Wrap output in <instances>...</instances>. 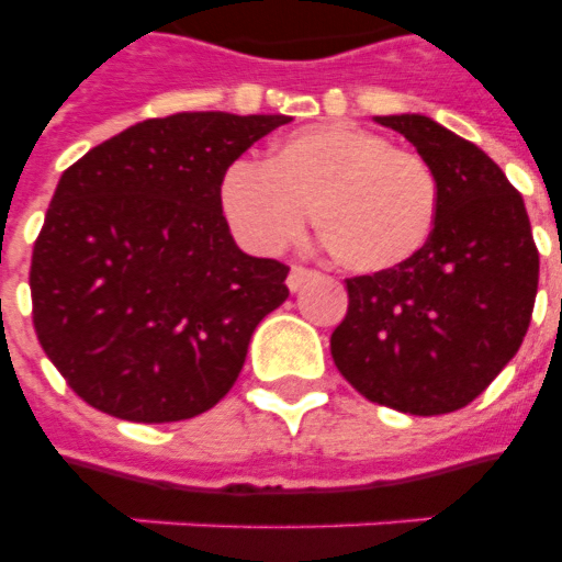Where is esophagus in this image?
<instances>
[{"label": "esophagus", "instance_id": "1", "mask_svg": "<svg viewBox=\"0 0 562 562\" xmlns=\"http://www.w3.org/2000/svg\"><path fill=\"white\" fill-rule=\"evenodd\" d=\"M312 277H315V271H308V268H300V265H294V268L289 271V289L300 291L308 280H312Z\"/></svg>", "mask_w": 562, "mask_h": 562}]
</instances>
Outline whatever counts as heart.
Masks as SVG:
<instances>
[{
    "label": "heart",
    "mask_w": 562,
    "mask_h": 562,
    "mask_svg": "<svg viewBox=\"0 0 562 562\" xmlns=\"http://www.w3.org/2000/svg\"><path fill=\"white\" fill-rule=\"evenodd\" d=\"M221 212L256 254L297 241L312 212L317 238L352 273L400 268L437 221V178L419 154L368 127L333 122L282 139L268 162H236L221 180Z\"/></svg>",
    "instance_id": "b5f03b06"
}]
</instances>
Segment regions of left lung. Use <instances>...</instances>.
<instances>
[{"mask_svg":"<svg viewBox=\"0 0 562 562\" xmlns=\"http://www.w3.org/2000/svg\"><path fill=\"white\" fill-rule=\"evenodd\" d=\"M437 178L428 245L400 268L347 280L335 368L370 402L435 417L470 405L531 324L540 254L522 194L479 145L419 113L375 116Z\"/></svg>","mask_w":562,"mask_h":562,"instance_id":"1","label":"left lung"}]
</instances>
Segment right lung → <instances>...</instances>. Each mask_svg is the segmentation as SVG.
I'll use <instances>...</instances> for the list:
<instances>
[{
  "label": "right lung",
  "mask_w": 562,
  "mask_h": 562,
  "mask_svg": "<svg viewBox=\"0 0 562 562\" xmlns=\"http://www.w3.org/2000/svg\"><path fill=\"white\" fill-rule=\"evenodd\" d=\"M289 116L175 113L60 175L31 256L40 347L87 405L131 423L210 411L241 373L289 268L238 250L221 180Z\"/></svg>",
  "instance_id": "right-lung-1"
}]
</instances>
